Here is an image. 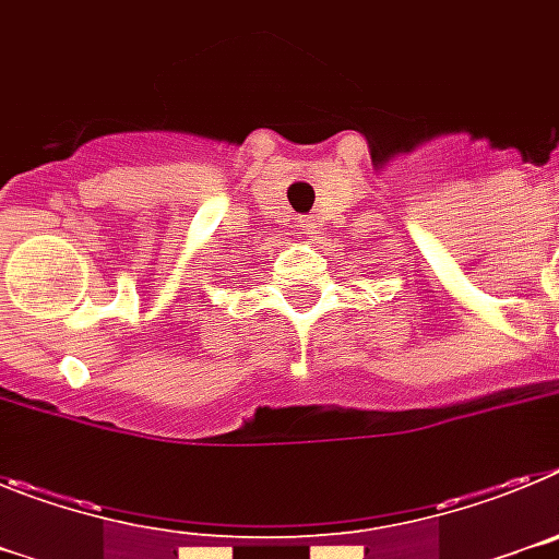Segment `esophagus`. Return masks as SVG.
I'll use <instances>...</instances> for the list:
<instances>
[{"mask_svg":"<svg viewBox=\"0 0 559 559\" xmlns=\"http://www.w3.org/2000/svg\"><path fill=\"white\" fill-rule=\"evenodd\" d=\"M294 229H296V235L305 237V240H313V237L319 235V224H316L313 218H299V221H294Z\"/></svg>","mask_w":559,"mask_h":559,"instance_id":"1","label":"esophagus"}]
</instances>
